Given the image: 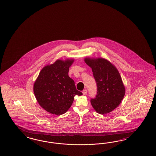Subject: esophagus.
Returning <instances> with one entry per match:
<instances>
[{"instance_id":"obj_1","label":"esophagus","mask_w":156,"mask_h":156,"mask_svg":"<svg viewBox=\"0 0 156 156\" xmlns=\"http://www.w3.org/2000/svg\"><path fill=\"white\" fill-rule=\"evenodd\" d=\"M82 92H83L84 95H87V90H83Z\"/></svg>"}]
</instances>
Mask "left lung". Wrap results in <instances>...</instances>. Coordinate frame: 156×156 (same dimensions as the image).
Instances as JSON below:
<instances>
[{
  "mask_svg": "<svg viewBox=\"0 0 156 156\" xmlns=\"http://www.w3.org/2000/svg\"><path fill=\"white\" fill-rule=\"evenodd\" d=\"M84 61L92 68L97 85V94L90 103L99 114H106L114 110L121 103L125 94V88L115 66L102 58Z\"/></svg>",
  "mask_w": 156,
  "mask_h": 156,
  "instance_id": "obj_1",
  "label": "left lung"
}]
</instances>
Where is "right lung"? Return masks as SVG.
<instances>
[{
	"mask_svg": "<svg viewBox=\"0 0 156 156\" xmlns=\"http://www.w3.org/2000/svg\"><path fill=\"white\" fill-rule=\"evenodd\" d=\"M74 60H57L44 67L35 80L33 90L36 99L46 111L57 115L69 110L75 95H83L76 90L75 81L68 76Z\"/></svg>",
	"mask_w": 156,
	"mask_h": 156,
	"instance_id": "1",
	"label": "right lung"
}]
</instances>
